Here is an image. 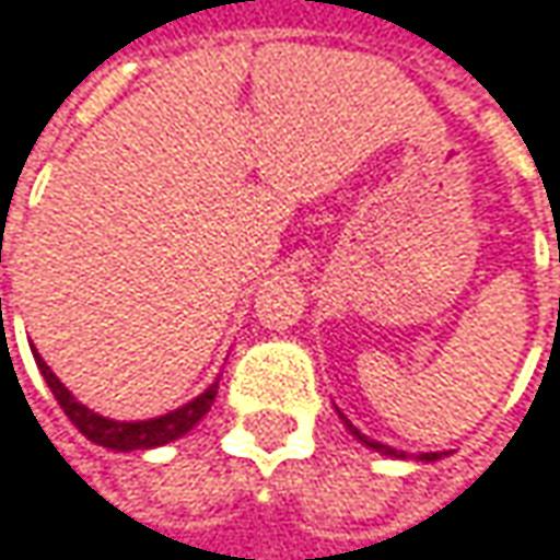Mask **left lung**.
Instances as JSON below:
<instances>
[{"mask_svg": "<svg viewBox=\"0 0 560 560\" xmlns=\"http://www.w3.org/2000/svg\"><path fill=\"white\" fill-rule=\"evenodd\" d=\"M339 420L346 423V430L352 432L362 445H369V448H375V452H382V455H390V458H413V455H407V452H397V448H390V445H384V442H375V439H369L362 430H355L342 413H339ZM439 458H445V452H423V455H417V462H439Z\"/></svg>", "mask_w": 560, "mask_h": 560, "instance_id": "left-lung-1", "label": "left lung"}]
</instances>
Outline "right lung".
Segmentation results:
<instances>
[{"label": "right lung", "instance_id": "obj_1", "mask_svg": "<svg viewBox=\"0 0 560 560\" xmlns=\"http://www.w3.org/2000/svg\"><path fill=\"white\" fill-rule=\"evenodd\" d=\"M34 362H37L47 387L54 390L57 404L70 417V423L89 442H95L102 448H115V452H137V448H156V445L176 442L211 410V404L218 397V382H214L208 390H201L195 400L182 404L178 410H170L163 417H153V420H108V417L89 410L85 404H79L77 397L70 394V387H63V382L50 372V365L37 355V349H34Z\"/></svg>", "mask_w": 560, "mask_h": 560}]
</instances>
